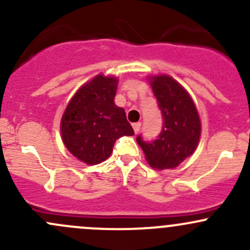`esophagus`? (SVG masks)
Listing matches in <instances>:
<instances>
[{
  "mask_svg": "<svg viewBox=\"0 0 250 250\" xmlns=\"http://www.w3.org/2000/svg\"><path fill=\"white\" fill-rule=\"evenodd\" d=\"M140 127H141V123H140V122H135V123H133V129H134L135 134H137V133H139Z\"/></svg>",
  "mask_w": 250,
  "mask_h": 250,
  "instance_id": "34e87169",
  "label": "esophagus"
}]
</instances>
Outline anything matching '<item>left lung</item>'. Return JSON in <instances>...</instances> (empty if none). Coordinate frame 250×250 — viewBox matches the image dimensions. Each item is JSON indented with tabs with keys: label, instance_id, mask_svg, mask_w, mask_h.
Listing matches in <instances>:
<instances>
[{
	"label": "left lung",
	"instance_id": "left-lung-1",
	"mask_svg": "<svg viewBox=\"0 0 250 250\" xmlns=\"http://www.w3.org/2000/svg\"><path fill=\"white\" fill-rule=\"evenodd\" d=\"M158 107L162 112L163 127L153 141H137L146 161L158 170L173 169L195 152L201 137V120L192 98L185 88L168 75L148 78Z\"/></svg>",
	"mask_w": 250,
	"mask_h": 250
}]
</instances>
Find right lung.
<instances>
[{
  "mask_svg": "<svg viewBox=\"0 0 250 250\" xmlns=\"http://www.w3.org/2000/svg\"><path fill=\"white\" fill-rule=\"evenodd\" d=\"M118 80L98 75L83 84L67 104L60 122L62 139L81 162L107 160L116 140L134 135L125 111L115 104Z\"/></svg>",
  "mask_w": 250,
  "mask_h": 250,
  "instance_id": "right-lung-1",
  "label": "right lung"
}]
</instances>
